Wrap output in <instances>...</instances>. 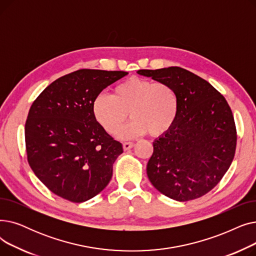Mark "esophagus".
Returning <instances> with one entry per match:
<instances>
[{
    "instance_id": "1",
    "label": "esophagus",
    "mask_w": 256,
    "mask_h": 256,
    "mask_svg": "<svg viewBox=\"0 0 256 256\" xmlns=\"http://www.w3.org/2000/svg\"><path fill=\"white\" fill-rule=\"evenodd\" d=\"M122 146H124V150H130V148H132V147H134V143H132V142H126V143L122 144Z\"/></svg>"
}]
</instances>
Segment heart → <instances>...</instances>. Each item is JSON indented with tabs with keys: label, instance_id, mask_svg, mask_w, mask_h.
<instances>
[{
	"label": "heart",
	"instance_id": "heart-1",
	"mask_svg": "<svg viewBox=\"0 0 256 256\" xmlns=\"http://www.w3.org/2000/svg\"><path fill=\"white\" fill-rule=\"evenodd\" d=\"M91 112L96 124L108 134L122 128L128 116L132 119L118 137L132 139L148 132L152 137L166 134L178 113V94L170 85L142 78H130L118 84L112 96L98 94Z\"/></svg>",
	"mask_w": 256,
	"mask_h": 256
}]
</instances>
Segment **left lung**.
I'll use <instances>...</instances> for the list:
<instances>
[{
	"label": "left lung",
	"instance_id": "left-lung-1",
	"mask_svg": "<svg viewBox=\"0 0 256 256\" xmlns=\"http://www.w3.org/2000/svg\"><path fill=\"white\" fill-rule=\"evenodd\" d=\"M138 74L176 90V122L154 143L147 176L165 196L188 201L204 196L224 176L236 152V130L230 106L206 80L172 66Z\"/></svg>",
	"mask_w": 256,
	"mask_h": 256
}]
</instances>
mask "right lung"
I'll return each mask as SVG.
<instances>
[{"mask_svg": "<svg viewBox=\"0 0 256 256\" xmlns=\"http://www.w3.org/2000/svg\"><path fill=\"white\" fill-rule=\"evenodd\" d=\"M128 74L80 70L54 80L31 106L24 126L28 162L54 194L84 202L110 182L122 145L96 124L91 104Z\"/></svg>", "mask_w": 256, "mask_h": 256, "instance_id": "obj_1", "label": "right lung"}]
</instances>
